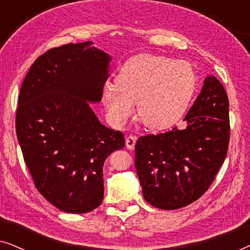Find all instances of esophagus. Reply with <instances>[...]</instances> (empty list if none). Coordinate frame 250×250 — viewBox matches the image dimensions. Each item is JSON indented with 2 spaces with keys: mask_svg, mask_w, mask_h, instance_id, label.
<instances>
[{
  "mask_svg": "<svg viewBox=\"0 0 250 250\" xmlns=\"http://www.w3.org/2000/svg\"><path fill=\"white\" fill-rule=\"evenodd\" d=\"M135 143H136V136L129 135V136H127V138H126L125 145H126V148H127V149H129V150L134 149Z\"/></svg>",
  "mask_w": 250,
  "mask_h": 250,
  "instance_id": "obj_1",
  "label": "esophagus"
}]
</instances>
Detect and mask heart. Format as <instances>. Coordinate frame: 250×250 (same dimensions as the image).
<instances>
[{
	"label": "heart",
	"mask_w": 250,
	"mask_h": 250,
	"mask_svg": "<svg viewBox=\"0 0 250 250\" xmlns=\"http://www.w3.org/2000/svg\"><path fill=\"white\" fill-rule=\"evenodd\" d=\"M197 78L187 61H175L153 54L131 58L116 77L107 83L102 100L108 117L115 125H123L135 112L150 129H166L180 121L196 90Z\"/></svg>",
	"instance_id": "1"
}]
</instances>
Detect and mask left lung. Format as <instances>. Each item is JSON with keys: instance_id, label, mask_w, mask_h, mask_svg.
I'll return each mask as SVG.
<instances>
[{"instance_id": "1", "label": "left lung", "mask_w": 250, "mask_h": 250, "mask_svg": "<svg viewBox=\"0 0 250 250\" xmlns=\"http://www.w3.org/2000/svg\"><path fill=\"white\" fill-rule=\"evenodd\" d=\"M183 121L184 128L141 136L135 145L143 197L160 209H177L199 199L224 163L230 141L229 99L216 77H206Z\"/></svg>"}]
</instances>
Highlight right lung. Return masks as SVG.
<instances>
[{"instance_id":"obj_1","label":"right lung","mask_w":250,"mask_h":250,"mask_svg":"<svg viewBox=\"0 0 250 250\" xmlns=\"http://www.w3.org/2000/svg\"><path fill=\"white\" fill-rule=\"evenodd\" d=\"M110 60L92 42L54 47L37 58L20 88L23 160L40 193L66 213L100 206L104 160L125 146L123 133L102 125L90 105L101 100Z\"/></svg>"}]
</instances>
